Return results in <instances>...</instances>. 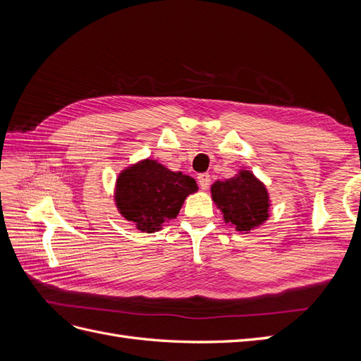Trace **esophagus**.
Returning a JSON list of instances; mask_svg holds the SVG:
<instances>
[{
	"label": "esophagus",
	"instance_id": "1",
	"mask_svg": "<svg viewBox=\"0 0 361 361\" xmlns=\"http://www.w3.org/2000/svg\"><path fill=\"white\" fill-rule=\"evenodd\" d=\"M197 180H199V185H200V188L202 190H207L209 188V185H211V176L207 173H200L199 176H197Z\"/></svg>",
	"mask_w": 361,
	"mask_h": 361
}]
</instances>
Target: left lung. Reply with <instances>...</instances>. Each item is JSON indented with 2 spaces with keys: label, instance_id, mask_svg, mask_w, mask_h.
I'll return each instance as SVG.
<instances>
[{
  "label": "left lung",
  "instance_id": "8db88e82",
  "mask_svg": "<svg viewBox=\"0 0 361 361\" xmlns=\"http://www.w3.org/2000/svg\"><path fill=\"white\" fill-rule=\"evenodd\" d=\"M211 192L224 214V221L233 224L239 232H248L268 220L267 188L248 170H241L231 179L216 180Z\"/></svg>",
  "mask_w": 361,
  "mask_h": 361
}]
</instances>
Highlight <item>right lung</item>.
<instances>
[{
	"instance_id": "add662e5",
	"label": "right lung",
	"mask_w": 361,
	"mask_h": 361,
	"mask_svg": "<svg viewBox=\"0 0 361 361\" xmlns=\"http://www.w3.org/2000/svg\"><path fill=\"white\" fill-rule=\"evenodd\" d=\"M197 183L187 174L171 171L154 159H145L120 173L116 204L138 231L157 232L161 224L176 218L187 195Z\"/></svg>"
}]
</instances>
